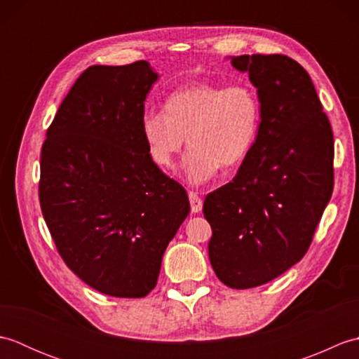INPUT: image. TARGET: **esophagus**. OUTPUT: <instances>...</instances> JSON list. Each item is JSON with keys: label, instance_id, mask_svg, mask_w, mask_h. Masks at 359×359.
Segmentation results:
<instances>
[{"label": "esophagus", "instance_id": "esophagus-1", "mask_svg": "<svg viewBox=\"0 0 359 359\" xmlns=\"http://www.w3.org/2000/svg\"><path fill=\"white\" fill-rule=\"evenodd\" d=\"M188 197H189V203H191V211L193 212H201L203 202H202V199L199 197V194L194 193V191H189Z\"/></svg>", "mask_w": 359, "mask_h": 359}]
</instances>
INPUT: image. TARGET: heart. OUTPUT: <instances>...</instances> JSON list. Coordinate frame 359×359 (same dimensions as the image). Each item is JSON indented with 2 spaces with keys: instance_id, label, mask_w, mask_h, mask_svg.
Segmentation results:
<instances>
[{
  "instance_id": "b5f03b06",
  "label": "heart",
  "mask_w": 359,
  "mask_h": 359,
  "mask_svg": "<svg viewBox=\"0 0 359 359\" xmlns=\"http://www.w3.org/2000/svg\"><path fill=\"white\" fill-rule=\"evenodd\" d=\"M261 117V102L247 83L225 86L199 81L168 95L163 112H144L140 129L149 158L163 170L172 168L188 140L191 147L184 158V171L188 182L201 185L220 165L233 168L248 156Z\"/></svg>"
}]
</instances>
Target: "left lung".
I'll return each instance as SVG.
<instances>
[{"label": "left lung", "mask_w": 359, "mask_h": 359, "mask_svg": "<svg viewBox=\"0 0 359 359\" xmlns=\"http://www.w3.org/2000/svg\"><path fill=\"white\" fill-rule=\"evenodd\" d=\"M261 102V126L236 177L203 202L208 255L230 288L278 278L307 253L333 191V133L310 75L287 55L231 57Z\"/></svg>", "instance_id": "8db88e82"}]
</instances>
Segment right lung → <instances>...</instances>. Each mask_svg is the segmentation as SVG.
Listing matches in <instances>:
<instances>
[{
  "mask_svg": "<svg viewBox=\"0 0 359 359\" xmlns=\"http://www.w3.org/2000/svg\"><path fill=\"white\" fill-rule=\"evenodd\" d=\"M158 79L148 62L90 66L50 123L40 157L43 217L65 264L97 292L143 297L189 212L152 163L140 121Z\"/></svg>",
  "mask_w": 359,
  "mask_h": 359,
  "instance_id": "1",
  "label": "right lung"
}]
</instances>
